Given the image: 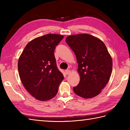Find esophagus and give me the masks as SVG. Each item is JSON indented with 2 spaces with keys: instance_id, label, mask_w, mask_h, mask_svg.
<instances>
[{
  "instance_id": "esophagus-1",
  "label": "esophagus",
  "mask_w": 130,
  "mask_h": 130,
  "mask_svg": "<svg viewBox=\"0 0 130 130\" xmlns=\"http://www.w3.org/2000/svg\"><path fill=\"white\" fill-rule=\"evenodd\" d=\"M65 73L66 74H67V75H69V74L71 73V71H70V70H66L65 71Z\"/></svg>"
}]
</instances>
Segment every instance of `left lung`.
<instances>
[{
  "instance_id": "obj_1",
  "label": "left lung",
  "mask_w": 130,
  "mask_h": 130,
  "mask_svg": "<svg viewBox=\"0 0 130 130\" xmlns=\"http://www.w3.org/2000/svg\"><path fill=\"white\" fill-rule=\"evenodd\" d=\"M66 42L75 53L80 82L73 88L76 95L92 98L101 93L108 82L112 60L103 41L89 34L69 36Z\"/></svg>"
}]
</instances>
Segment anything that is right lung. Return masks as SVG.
<instances>
[{
    "label": "right lung",
    "instance_id": "add662e5",
    "mask_svg": "<svg viewBox=\"0 0 130 130\" xmlns=\"http://www.w3.org/2000/svg\"><path fill=\"white\" fill-rule=\"evenodd\" d=\"M63 38L62 35L53 34L36 38L28 43L19 58L21 82L37 100L53 98L64 78L57 67L54 53Z\"/></svg>",
    "mask_w": 130,
    "mask_h": 130
}]
</instances>
